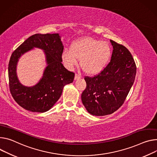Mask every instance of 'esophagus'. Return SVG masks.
Returning <instances> with one entry per match:
<instances>
[{"label": "esophagus", "instance_id": "34e87169", "mask_svg": "<svg viewBox=\"0 0 157 157\" xmlns=\"http://www.w3.org/2000/svg\"><path fill=\"white\" fill-rule=\"evenodd\" d=\"M81 78V75H80L76 74V75H75V80H76V79H80Z\"/></svg>", "mask_w": 157, "mask_h": 157}]
</instances>
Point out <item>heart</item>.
Returning <instances> with one entry per match:
<instances>
[{
    "label": "heart",
    "instance_id": "b5f03b06",
    "mask_svg": "<svg viewBox=\"0 0 157 157\" xmlns=\"http://www.w3.org/2000/svg\"><path fill=\"white\" fill-rule=\"evenodd\" d=\"M111 48L107 42L90 37L75 40L70 48L65 51L62 59L69 69H72L81 60V66L88 75H97L105 69L111 56Z\"/></svg>",
    "mask_w": 157,
    "mask_h": 157
}]
</instances>
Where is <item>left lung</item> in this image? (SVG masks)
Masks as SVG:
<instances>
[{
	"label": "left lung",
	"mask_w": 157,
	"mask_h": 157,
	"mask_svg": "<svg viewBox=\"0 0 157 157\" xmlns=\"http://www.w3.org/2000/svg\"><path fill=\"white\" fill-rule=\"evenodd\" d=\"M110 62L94 77L85 76L86 88L81 94L84 107L91 115L105 116L124 103L133 84L136 66L132 54L124 46L110 40Z\"/></svg>",
	"instance_id": "1"
}]
</instances>
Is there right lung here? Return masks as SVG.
I'll use <instances>...</instances> for the list:
<instances>
[{
  "label": "right lung",
  "instance_id": "add662e5",
  "mask_svg": "<svg viewBox=\"0 0 157 157\" xmlns=\"http://www.w3.org/2000/svg\"><path fill=\"white\" fill-rule=\"evenodd\" d=\"M34 47L44 50L48 66L40 81L34 86L28 87L19 82L16 67L20 56ZM63 49L59 34H36L12 52L8 67L9 89L19 105L32 112L44 113L59 99L64 86L75 78V73L67 70L61 63Z\"/></svg>",
  "mask_w": 157,
  "mask_h": 157
}]
</instances>
